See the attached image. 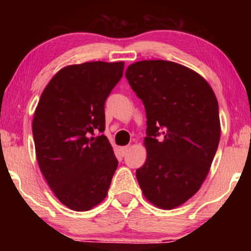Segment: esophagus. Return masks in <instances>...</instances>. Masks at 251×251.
<instances>
[{
	"mask_svg": "<svg viewBox=\"0 0 251 251\" xmlns=\"http://www.w3.org/2000/svg\"><path fill=\"white\" fill-rule=\"evenodd\" d=\"M130 150V146L128 145V146H122L121 147V153H122V155H126V153H128V151Z\"/></svg>",
	"mask_w": 251,
	"mask_h": 251,
	"instance_id": "1",
	"label": "esophagus"
}]
</instances>
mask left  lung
Wrapping results in <instances>:
<instances>
[{
    "instance_id": "1",
    "label": "left lung",
    "mask_w": 251,
    "mask_h": 251,
    "mask_svg": "<svg viewBox=\"0 0 251 251\" xmlns=\"http://www.w3.org/2000/svg\"><path fill=\"white\" fill-rule=\"evenodd\" d=\"M126 77L147 119V159L136 170L137 180L156 207H178L199 191L215 157L221 138L217 98L203 77L173 61H137Z\"/></svg>"
}]
</instances>
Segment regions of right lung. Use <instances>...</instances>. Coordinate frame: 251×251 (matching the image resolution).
<instances>
[{"instance_id":"right-lung-1","label":"right lung","mask_w":251,"mask_h":251,"mask_svg":"<svg viewBox=\"0 0 251 251\" xmlns=\"http://www.w3.org/2000/svg\"><path fill=\"white\" fill-rule=\"evenodd\" d=\"M125 63L91 61L60 70L34 113L33 137L40 169L54 195L72 210L104 200L118 168L105 130V101ZM99 131L100 136L90 137Z\"/></svg>"}]
</instances>
